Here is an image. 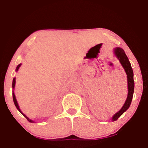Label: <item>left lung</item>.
<instances>
[{
  "label": "left lung",
  "instance_id": "obj_1",
  "mask_svg": "<svg viewBox=\"0 0 148 148\" xmlns=\"http://www.w3.org/2000/svg\"><path fill=\"white\" fill-rule=\"evenodd\" d=\"M114 54L116 57L120 60L121 64L124 68L127 75V82H128V96H127V100L125 101L124 105L122 108L116 112L113 116L112 120L113 121H116L127 109L130 106L131 101H132L133 92H134V80H133V72L132 67H131V63L125 54L124 50L121 48H116L114 49Z\"/></svg>",
  "mask_w": 148,
  "mask_h": 148
}]
</instances>
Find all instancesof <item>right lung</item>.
I'll return each mask as SVG.
<instances>
[{
  "label": "right lung",
  "instance_id": "right-lung-1",
  "mask_svg": "<svg viewBox=\"0 0 148 148\" xmlns=\"http://www.w3.org/2000/svg\"><path fill=\"white\" fill-rule=\"evenodd\" d=\"M21 64H18V66H17V68H16V71H18V69H19V68L20 67V66H21ZM15 78H13V84H12V87H13V88H15ZM13 102H14V104H15V106H16V108H17V110L19 111L25 117L26 119H27V120L29 121V122H30V123H33L34 121H32V120H30V119L28 118V117H27L25 116V114H23V112H21V110H20L19 109V105H18V104H17V100H16V98H15V94H14V93H13Z\"/></svg>",
  "mask_w": 148,
  "mask_h": 148
}]
</instances>
